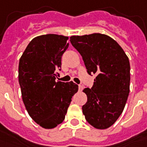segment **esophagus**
<instances>
[{
  "mask_svg": "<svg viewBox=\"0 0 147 147\" xmlns=\"http://www.w3.org/2000/svg\"><path fill=\"white\" fill-rule=\"evenodd\" d=\"M83 89V86H82V85H78V90L79 91H82Z\"/></svg>",
  "mask_w": 147,
  "mask_h": 147,
  "instance_id": "34e87169",
  "label": "esophagus"
}]
</instances>
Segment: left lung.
Instances as JSON below:
<instances>
[{"instance_id": "obj_1", "label": "left lung", "mask_w": 147, "mask_h": 147, "mask_svg": "<svg viewBox=\"0 0 147 147\" xmlns=\"http://www.w3.org/2000/svg\"><path fill=\"white\" fill-rule=\"evenodd\" d=\"M70 41L82 57L88 73L96 76L92 88H84L87 102L82 113L95 128H109L122 114L128 98L129 58L113 38L103 34L74 35Z\"/></svg>"}]
</instances>
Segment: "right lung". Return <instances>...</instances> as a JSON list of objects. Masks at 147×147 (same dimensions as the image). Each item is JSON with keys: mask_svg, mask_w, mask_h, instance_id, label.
Instances as JSON below:
<instances>
[{"mask_svg": "<svg viewBox=\"0 0 147 147\" xmlns=\"http://www.w3.org/2000/svg\"><path fill=\"white\" fill-rule=\"evenodd\" d=\"M69 37L49 34L35 37L22 54L18 66L21 96L29 116L39 126L53 129L63 122L78 86L56 81ZM60 70V69H59Z\"/></svg>", "mask_w": 147, "mask_h": 147, "instance_id": "obj_1", "label": "right lung"}]
</instances>
